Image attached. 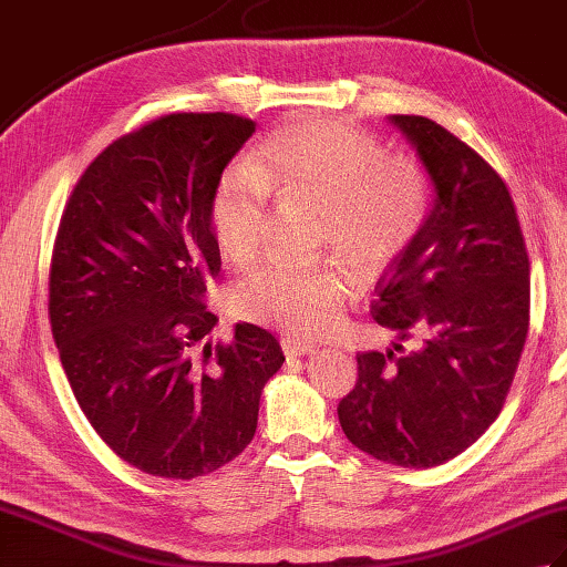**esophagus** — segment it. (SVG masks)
<instances>
[{"mask_svg":"<svg viewBox=\"0 0 567 567\" xmlns=\"http://www.w3.org/2000/svg\"><path fill=\"white\" fill-rule=\"evenodd\" d=\"M282 351L287 358H302V355H309L317 351V346L311 341H302V339H295V336H285V339L280 341Z\"/></svg>","mask_w":567,"mask_h":567,"instance_id":"1","label":"esophagus"}]
</instances>
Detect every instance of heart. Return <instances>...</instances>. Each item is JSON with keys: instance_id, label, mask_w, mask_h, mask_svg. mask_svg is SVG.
Wrapping results in <instances>:
<instances>
[{"instance_id": "obj_1", "label": "heart", "mask_w": 567, "mask_h": 567, "mask_svg": "<svg viewBox=\"0 0 567 567\" xmlns=\"http://www.w3.org/2000/svg\"><path fill=\"white\" fill-rule=\"evenodd\" d=\"M270 195L323 209L321 240L363 275L400 260L424 231L431 209L424 167L406 155H384L375 138L339 118H299L277 128L256 163L221 173L209 221L234 262L260 256ZM348 292L351 275L339 260H272L236 285L231 307L240 319L309 339L331 329Z\"/></svg>"}]
</instances>
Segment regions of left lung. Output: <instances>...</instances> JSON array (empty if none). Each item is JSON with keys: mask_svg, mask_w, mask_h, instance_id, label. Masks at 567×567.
Returning <instances> with one entry per match:
<instances>
[{"mask_svg": "<svg viewBox=\"0 0 567 567\" xmlns=\"http://www.w3.org/2000/svg\"><path fill=\"white\" fill-rule=\"evenodd\" d=\"M433 185L424 231L378 280L372 317L414 351L358 353L343 433L382 463L433 467L502 412L528 333V252L492 165L426 116L394 114Z\"/></svg>", "mask_w": 567, "mask_h": 567, "instance_id": "1", "label": "left lung"}]
</instances>
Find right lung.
I'll list each match as a JSON object with an SVG mask.
<instances>
[{
	"instance_id": "add662e5",
	"label": "right lung",
	"mask_w": 567,
	"mask_h": 567,
	"mask_svg": "<svg viewBox=\"0 0 567 567\" xmlns=\"http://www.w3.org/2000/svg\"><path fill=\"white\" fill-rule=\"evenodd\" d=\"M256 122L165 114L110 143L58 226L48 315L92 429L143 473L209 475L256 436L260 392L285 355L236 323L212 343L207 277L221 268L209 199Z\"/></svg>"
}]
</instances>
